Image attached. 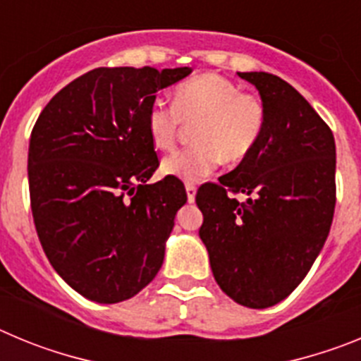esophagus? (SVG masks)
<instances>
[{"mask_svg":"<svg viewBox=\"0 0 361 361\" xmlns=\"http://www.w3.org/2000/svg\"><path fill=\"white\" fill-rule=\"evenodd\" d=\"M186 193H188V200H190V202H193V200H195V193H197L195 184L188 183L186 184Z\"/></svg>","mask_w":361,"mask_h":361,"instance_id":"34e87169","label":"esophagus"}]
</instances>
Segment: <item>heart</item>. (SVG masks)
<instances>
[{"label": "heart", "instance_id": "1", "mask_svg": "<svg viewBox=\"0 0 361 361\" xmlns=\"http://www.w3.org/2000/svg\"><path fill=\"white\" fill-rule=\"evenodd\" d=\"M197 123L195 146L177 149L162 162L166 175L195 183L208 177L220 159L244 161L257 146L266 124V108L257 95L240 92L219 73H200L173 90V106L155 101L146 114V128L157 149H171L180 124Z\"/></svg>", "mask_w": 361, "mask_h": 361}]
</instances>
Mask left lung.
<instances>
[{"instance_id": "8db88e82", "label": "left lung", "mask_w": 361, "mask_h": 361, "mask_svg": "<svg viewBox=\"0 0 361 361\" xmlns=\"http://www.w3.org/2000/svg\"><path fill=\"white\" fill-rule=\"evenodd\" d=\"M238 78L260 94L266 124L235 170L199 188V235L220 289L237 304L266 309L295 291L329 235L336 146L329 126L289 82L267 72Z\"/></svg>"}]
</instances>
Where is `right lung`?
<instances>
[{"instance_id": "right-lung-1", "label": "right lung", "mask_w": 361, "mask_h": 361, "mask_svg": "<svg viewBox=\"0 0 361 361\" xmlns=\"http://www.w3.org/2000/svg\"><path fill=\"white\" fill-rule=\"evenodd\" d=\"M190 66L95 68L57 92L28 146L37 237L57 275L85 298L117 304L159 273L175 215L188 195L159 168L146 128L155 94Z\"/></svg>"}]
</instances>
